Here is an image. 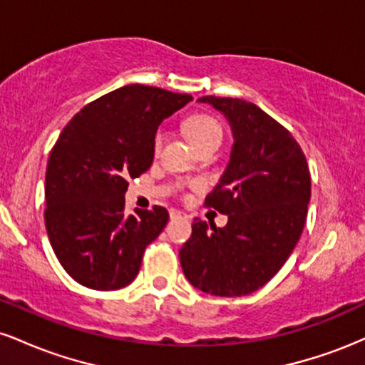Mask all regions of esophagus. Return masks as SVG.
<instances>
[{"label": "esophagus", "instance_id": "esophagus-1", "mask_svg": "<svg viewBox=\"0 0 365 365\" xmlns=\"http://www.w3.org/2000/svg\"><path fill=\"white\" fill-rule=\"evenodd\" d=\"M185 215H183L182 211H178V209H170V217L171 220H177V217H183Z\"/></svg>", "mask_w": 365, "mask_h": 365}]
</instances>
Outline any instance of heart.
I'll return each instance as SVG.
<instances>
[{"label": "heart", "instance_id": "heart-1", "mask_svg": "<svg viewBox=\"0 0 365 365\" xmlns=\"http://www.w3.org/2000/svg\"><path fill=\"white\" fill-rule=\"evenodd\" d=\"M185 132L188 139L192 140V144L197 149L200 145L211 144V142H221V137H223V130H221L220 121L215 116L206 115V113H197V115L188 116L185 120ZM163 142H165V132L158 130L153 140L154 153H159Z\"/></svg>", "mask_w": 365, "mask_h": 365}]
</instances>
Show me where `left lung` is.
I'll return each instance as SVG.
<instances>
[{"label":"left lung","mask_w":365,"mask_h":365,"mask_svg":"<svg viewBox=\"0 0 365 365\" xmlns=\"http://www.w3.org/2000/svg\"><path fill=\"white\" fill-rule=\"evenodd\" d=\"M228 118L230 163L206 206L228 215L223 228L194 220L180 249L183 274L217 297L249 295L264 287L299 242L311 199V173L299 142L254 103L204 96Z\"/></svg>","instance_id":"left-lung-1"}]
</instances>
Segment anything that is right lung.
Segmentation results:
<instances>
[{
	"label": "right lung",
	"instance_id": "right-lung-1",
	"mask_svg": "<svg viewBox=\"0 0 365 365\" xmlns=\"http://www.w3.org/2000/svg\"><path fill=\"white\" fill-rule=\"evenodd\" d=\"M188 101L190 94L132 83L83 106L63 128L48 159L44 221L77 283L110 292L135 279L170 216L161 206L125 215L128 180L150 168L159 123Z\"/></svg>",
	"mask_w": 365,
	"mask_h": 365
}]
</instances>
